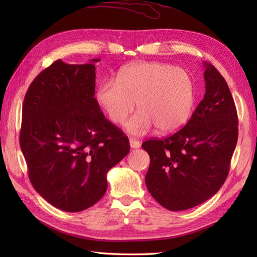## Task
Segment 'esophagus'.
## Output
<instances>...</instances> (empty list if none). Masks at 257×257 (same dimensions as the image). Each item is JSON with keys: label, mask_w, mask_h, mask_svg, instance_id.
I'll return each instance as SVG.
<instances>
[{"label": "esophagus", "mask_w": 257, "mask_h": 257, "mask_svg": "<svg viewBox=\"0 0 257 257\" xmlns=\"http://www.w3.org/2000/svg\"><path fill=\"white\" fill-rule=\"evenodd\" d=\"M129 144H130V147H132V149H138V148H140V146H141L140 141L137 140V139H135V138H130Z\"/></svg>", "instance_id": "esophagus-1"}]
</instances>
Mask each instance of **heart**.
<instances>
[{
  "instance_id": "b5f03b06",
  "label": "heart",
  "mask_w": 257,
  "mask_h": 257,
  "mask_svg": "<svg viewBox=\"0 0 257 257\" xmlns=\"http://www.w3.org/2000/svg\"><path fill=\"white\" fill-rule=\"evenodd\" d=\"M96 100L110 121L127 123L128 132L143 135L156 125L160 133H173L188 121L194 105V85L181 68L159 62L130 64L119 70L117 80L103 79L96 87Z\"/></svg>"
}]
</instances>
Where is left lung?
I'll return each instance as SVG.
<instances>
[{"instance_id": "8db88e82", "label": "left lung", "mask_w": 257, "mask_h": 257, "mask_svg": "<svg viewBox=\"0 0 257 257\" xmlns=\"http://www.w3.org/2000/svg\"><path fill=\"white\" fill-rule=\"evenodd\" d=\"M205 67V94L182 129L143 148L150 157L146 185L158 203L170 211L194 207L224 183L237 143V112L225 79Z\"/></svg>"}]
</instances>
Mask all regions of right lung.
<instances>
[{"label":"right lung","instance_id":"1","mask_svg":"<svg viewBox=\"0 0 257 257\" xmlns=\"http://www.w3.org/2000/svg\"><path fill=\"white\" fill-rule=\"evenodd\" d=\"M62 59L32 81L20 145L33 187L59 210L80 212L107 190V172L129 154L128 137L105 118L95 96L96 66Z\"/></svg>","mask_w":257,"mask_h":257}]
</instances>
